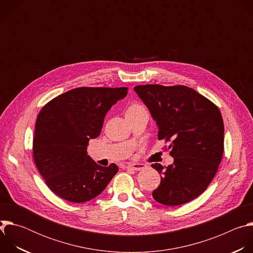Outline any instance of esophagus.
I'll return each instance as SVG.
<instances>
[{
  "mask_svg": "<svg viewBox=\"0 0 253 253\" xmlns=\"http://www.w3.org/2000/svg\"><path fill=\"white\" fill-rule=\"evenodd\" d=\"M146 167L145 164H142V163H131V164H128L126 166V168L128 169H132V170H135V171H139V170H142Z\"/></svg>",
  "mask_w": 253,
  "mask_h": 253,
  "instance_id": "esophagus-1",
  "label": "esophagus"
}]
</instances>
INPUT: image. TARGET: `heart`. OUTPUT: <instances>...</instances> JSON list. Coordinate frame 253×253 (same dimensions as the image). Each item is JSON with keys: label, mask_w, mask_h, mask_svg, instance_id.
Returning <instances> with one entry per match:
<instances>
[{"label": "heart", "mask_w": 253, "mask_h": 253, "mask_svg": "<svg viewBox=\"0 0 253 253\" xmlns=\"http://www.w3.org/2000/svg\"><path fill=\"white\" fill-rule=\"evenodd\" d=\"M141 109H144V108L140 105H132L129 109L127 110V112H132V111H138V110H141Z\"/></svg>", "instance_id": "1"}]
</instances>
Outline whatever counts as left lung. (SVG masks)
Segmentation results:
<instances>
[{"label":"left lung","mask_w":253,"mask_h":253,"mask_svg":"<svg viewBox=\"0 0 253 253\" xmlns=\"http://www.w3.org/2000/svg\"><path fill=\"white\" fill-rule=\"evenodd\" d=\"M158 127V139L170 141L174 162L152 164L161 176L153 198L176 206L198 197L210 184L221 162L224 125L217 106L186 86L134 87Z\"/></svg>","instance_id":"left-lung-1"}]
</instances>
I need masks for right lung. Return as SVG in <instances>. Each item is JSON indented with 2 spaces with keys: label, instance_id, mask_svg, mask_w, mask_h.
Masks as SVG:
<instances>
[{
  "label": "right lung",
  "instance_id": "obj_1",
  "mask_svg": "<svg viewBox=\"0 0 253 253\" xmlns=\"http://www.w3.org/2000/svg\"><path fill=\"white\" fill-rule=\"evenodd\" d=\"M128 88H76L47 103L36 121L33 155L49 188L74 203L98 196L118 172L114 163L97 164L87 153L111 107Z\"/></svg>",
  "mask_w": 253,
  "mask_h": 253
}]
</instances>
